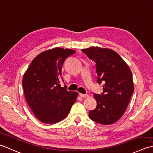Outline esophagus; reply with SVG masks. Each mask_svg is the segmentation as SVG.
<instances>
[{"label": "esophagus", "instance_id": "1", "mask_svg": "<svg viewBox=\"0 0 153 153\" xmlns=\"http://www.w3.org/2000/svg\"><path fill=\"white\" fill-rule=\"evenodd\" d=\"M81 98H88L89 96L88 94H81V93H80L79 94Z\"/></svg>", "mask_w": 153, "mask_h": 153}]
</instances>
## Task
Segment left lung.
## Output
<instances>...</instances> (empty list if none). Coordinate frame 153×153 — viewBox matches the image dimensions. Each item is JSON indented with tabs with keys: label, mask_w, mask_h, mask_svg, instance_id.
<instances>
[{
	"label": "left lung",
	"mask_w": 153,
	"mask_h": 153,
	"mask_svg": "<svg viewBox=\"0 0 153 153\" xmlns=\"http://www.w3.org/2000/svg\"><path fill=\"white\" fill-rule=\"evenodd\" d=\"M81 51L95 62L97 82L99 85L104 83L102 94H94L97 105L89 111V117L102 125L114 123L125 113L133 94L131 71L119 54L111 49L90 47Z\"/></svg>",
	"instance_id": "left-lung-1"
}]
</instances>
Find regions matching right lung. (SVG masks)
Segmentation results:
<instances>
[{"mask_svg": "<svg viewBox=\"0 0 153 153\" xmlns=\"http://www.w3.org/2000/svg\"><path fill=\"white\" fill-rule=\"evenodd\" d=\"M75 52L60 48L43 51L33 59L24 73L25 98L33 114L43 123L63 120L76 100V92L68 91L66 86L60 85L62 66Z\"/></svg>", "mask_w": 153, "mask_h": 153, "instance_id": "obj_1", "label": "right lung"}]
</instances>
